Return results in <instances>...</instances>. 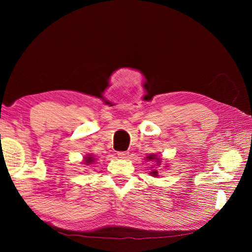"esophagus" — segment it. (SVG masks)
<instances>
[{"instance_id":"obj_1","label":"esophagus","mask_w":252,"mask_h":252,"mask_svg":"<svg viewBox=\"0 0 252 252\" xmlns=\"http://www.w3.org/2000/svg\"><path fill=\"white\" fill-rule=\"evenodd\" d=\"M127 156H129V152H126V151H119L118 152V157L120 158V159H126Z\"/></svg>"}]
</instances>
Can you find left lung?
Masks as SVG:
<instances>
[{
  "label": "left lung",
  "instance_id": "obj_1",
  "mask_svg": "<svg viewBox=\"0 0 252 252\" xmlns=\"http://www.w3.org/2000/svg\"><path fill=\"white\" fill-rule=\"evenodd\" d=\"M147 160L148 161H153V160H156L157 162H158V163H159L160 164V159H159V158H158L156 155H149L148 157H147ZM150 174H151V176H153V177H158V171H157V170H153V171H151L150 172Z\"/></svg>",
  "mask_w": 252,
  "mask_h": 252
}]
</instances>
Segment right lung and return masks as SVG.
<instances>
[{
	"label": "right lung",
	"instance_id": "1",
	"mask_svg": "<svg viewBox=\"0 0 252 252\" xmlns=\"http://www.w3.org/2000/svg\"><path fill=\"white\" fill-rule=\"evenodd\" d=\"M95 161V159H94V157L93 156H91V155H89L88 157H85L84 158V164H91L92 162H94Z\"/></svg>",
	"mask_w": 252,
	"mask_h": 252
}]
</instances>
